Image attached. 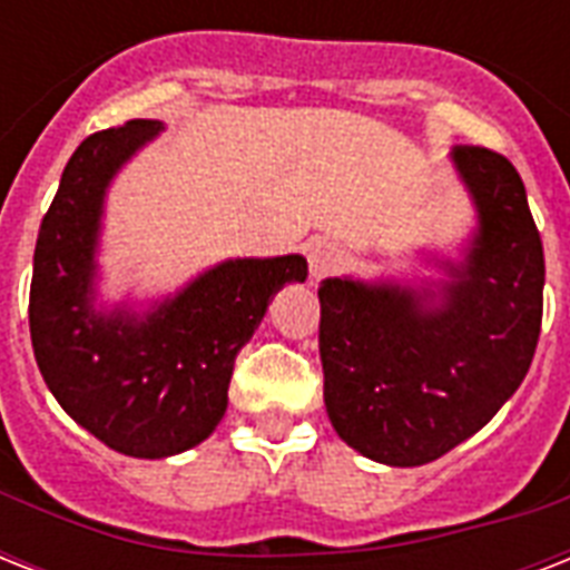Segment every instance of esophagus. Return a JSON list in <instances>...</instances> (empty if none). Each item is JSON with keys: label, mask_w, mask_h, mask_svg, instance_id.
Instances as JSON below:
<instances>
[{"label": "esophagus", "mask_w": 570, "mask_h": 570, "mask_svg": "<svg viewBox=\"0 0 570 570\" xmlns=\"http://www.w3.org/2000/svg\"><path fill=\"white\" fill-rule=\"evenodd\" d=\"M346 259V250L328 239L307 242V266H311V281H322L331 272H337Z\"/></svg>", "instance_id": "1"}]
</instances>
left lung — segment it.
Segmentation results:
<instances>
[{"label": "left lung", "instance_id": "1", "mask_svg": "<svg viewBox=\"0 0 570 570\" xmlns=\"http://www.w3.org/2000/svg\"><path fill=\"white\" fill-rule=\"evenodd\" d=\"M479 227L438 289L328 277L320 286L325 407L343 441L390 468L441 459L521 387L541 334L544 248L521 174L455 147Z\"/></svg>", "mask_w": 570, "mask_h": 570}]
</instances>
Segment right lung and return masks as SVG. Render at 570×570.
<instances>
[{
  "label": "right lung",
  "mask_w": 570,
  "mask_h": 570,
  "mask_svg": "<svg viewBox=\"0 0 570 570\" xmlns=\"http://www.w3.org/2000/svg\"><path fill=\"white\" fill-rule=\"evenodd\" d=\"M163 129L127 120L76 147L40 222L29 293L31 348L47 387L97 441L132 459H168L213 434L239 348L277 289L307 277L298 254L227 259L141 316L94 307L102 197Z\"/></svg>",
  "instance_id": "1"
}]
</instances>
